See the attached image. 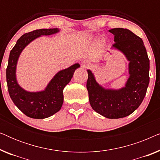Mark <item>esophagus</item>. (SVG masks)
<instances>
[{
  "label": "esophagus",
  "instance_id": "obj_1",
  "mask_svg": "<svg viewBox=\"0 0 160 160\" xmlns=\"http://www.w3.org/2000/svg\"><path fill=\"white\" fill-rule=\"evenodd\" d=\"M82 66L83 68H90L92 66V63L89 60H82Z\"/></svg>",
  "mask_w": 160,
  "mask_h": 160
}]
</instances>
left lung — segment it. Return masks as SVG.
<instances>
[{
    "mask_svg": "<svg viewBox=\"0 0 160 160\" xmlns=\"http://www.w3.org/2000/svg\"><path fill=\"white\" fill-rule=\"evenodd\" d=\"M113 48L121 51L129 61V77L125 87L105 89L87 70V89L92 108L108 119H119L131 114L141 104L149 84V59L143 40L128 29L113 28Z\"/></svg>",
    "mask_w": 160,
    "mask_h": 160,
    "instance_id": "obj_1",
    "label": "left lung"
}]
</instances>
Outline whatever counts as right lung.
I'll use <instances>...</instances> for the list:
<instances>
[{
	"instance_id": "obj_1",
	"label": "right lung",
	"mask_w": 160,
	"mask_h": 160,
	"mask_svg": "<svg viewBox=\"0 0 160 160\" xmlns=\"http://www.w3.org/2000/svg\"><path fill=\"white\" fill-rule=\"evenodd\" d=\"M60 31L58 28L39 29L25 33L17 40L11 50L6 68V82L8 93L17 108L28 117L45 119L60 110L63 103V89L73 77L75 70L80 67L76 63L59 71L50 81L44 90L30 92L23 89L17 83L16 68L21 52L28 44L41 36H49Z\"/></svg>"
}]
</instances>
